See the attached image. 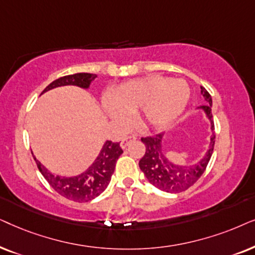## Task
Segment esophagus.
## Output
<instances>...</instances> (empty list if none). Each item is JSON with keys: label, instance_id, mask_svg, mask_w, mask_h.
<instances>
[{"label": "esophagus", "instance_id": "1", "mask_svg": "<svg viewBox=\"0 0 255 255\" xmlns=\"http://www.w3.org/2000/svg\"><path fill=\"white\" fill-rule=\"evenodd\" d=\"M134 140H136V136H135V135H128V136H125V137L121 140V143H120L121 148L125 149L126 147H127L128 144L130 143L131 141H134Z\"/></svg>", "mask_w": 255, "mask_h": 255}]
</instances>
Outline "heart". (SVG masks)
I'll use <instances>...</instances> for the list:
<instances>
[{"label": "heart", "instance_id": "obj_1", "mask_svg": "<svg viewBox=\"0 0 255 255\" xmlns=\"http://www.w3.org/2000/svg\"><path fill=\"white\" fill-rule=\"evenodd\" d=\"M190 88L184 80H171L162 76H148L119 85L113 94L103 99L106 113L120 125L130 121V114L140 111L145 124L163 127L184 111Z\"/></svg>", "mask_w": 255, "mask_h": 255}]
</instances>
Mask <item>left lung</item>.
Instances as JSON below:
<instances>
[{
    "label": "left lung",
    "instance_id": "1",
    "mask_svg": "<svg viewBox=\"0 0 255 255\" xmlns=\"http://www.w3.org/2000/svg\"><path fill=\"white\" fill-rule=\"evenodd\" d=\"M202 94L205 99V105L201 106L206 113V117L211 121V129H215V124L212 120V99L208 91L201 86ZM216 135L212 133L211 141L208 151L201 161L193 165L176 164L170 162L165 157L162 151L163 133L156 134L154 136L141 137V141L145 145V152L143 157L140 159L138 165L145 177L152 185L162 190V191L177 193L188 190L201 178L208 167L210 158H211L213 148H215Z\"/></svg>",
    "mask_w": 255,
    "mask_h": 255
}]
</instances>
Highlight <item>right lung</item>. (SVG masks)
I'll use <instances>...</instances> for the list:
<instances>
[{"label":"right lung","instance_id":"1","mask_svg":"<svg viewBox=\"0 0 255 255\" xmlns=\"http://www.w3.org/2000/svg\"><path fill=\"white\" fill-rule=\"evenodd\" d=\"M96 78L97 74L92 73H76L60 77L52 81L50 85H47L42 93L52 90L54 87L66 86V85H74V86L87 88L90 86L91 81ZM122 152L124 150H122L119 142L107 141L104 144L103 150L98 156L96 162L81 175L70 178L54 176L50 171H47V169L44 168V165L40 164V162L37 161L36 157L33 158H35L40 174L44 176V178L46 179L54 191H57L60 196L65 197L70 201L83 203L92 201L107 188L114 172L119 156Z\"/></svg>","mask_w":255,"mask_h":255}]
</instances>
